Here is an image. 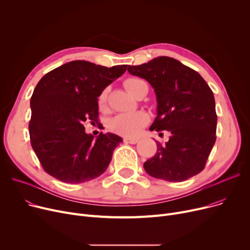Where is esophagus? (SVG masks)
Returning <instances> with one entry per match:
<instances>
[{"label":"esophagus","instance_id":"1","mask_svg":"<svg viewBox=\"0 0 250 250\" xmlns=\"http://www.w3.org/2000/svg\"><path fill=\"white\" fill-rule=\"evenodd\" d=\"M124 142L125 143V144H137L138 142H139V140L138 139H127V138H125V139H124Z\"/></svg>","mask_w":250,"mask_h":250}]
</instances>
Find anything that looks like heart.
<instances>
[{
	"label": "heart",
	"instance_id": "1",
	"mask_svg": "<svg viewBox=\"0 0 250 250\" xmlns=\"http://www.w3.org/2000/svg\"><path fill=\"white\" fill-rule=\"evenodd\" d=\"M146 84L141 79L128 78L125 81V86L132 95H135L139 88ZM108 88H105L98 96V105L103 107L107 101ZM149 123V116L144 111L135 112H124L115 115L109 122V128L112 132L125 137H136L138 136L143 127Z\"/></svg>",
	"mask_w": 250,
	"mask_h": 250
}]
</instances>
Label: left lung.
<instances>
[{"instance_id":"left-lung-1","label":"left lung","mask_w":250,"mask_h":250,"mask_svg":"<svg viewBox=\"0 0 250 250\" xmlns=\"http://www.w3.org/2000/svg\"><path fill=\"white\" fill-rule=\"evenodd\" d=\"M129 74L147 80L157 98V116L150 129L168 130V142H157V152L144 163L152 177L183 181L205 168L216 142L214 94L203 77L179 61L158 57Z\"/></svg>"}]
</instances>
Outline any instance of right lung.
<instances>
[{"label": "right lung", "mask_w": 250, "mask_h": 250, "mask_svg": "<svg viewBox=\"0 0 250 250\" xmlns=\"http://www.w3.org/2000/svg\"><path fill=\"white\" fill-rule=\"evenodd\" d=\"M127 64L107 68L73 61L45 74L30 99L29 135L44 171L62 182L81 183L107 169L123 139L102 134L94 139L84 123L98 122V96L120 78Z\"/></svg>", "instance_id": "1"}]
</instances>
